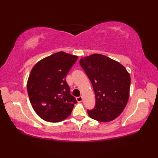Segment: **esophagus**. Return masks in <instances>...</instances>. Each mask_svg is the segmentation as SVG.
<instances>
[{
    "label": "esophagus",
    "mask_w": 158,
    "mask_h": 158,
    "mask_svg": "<svg viewBox=\"0 0 158 158\" xmlns=\"http://www.w3.org/2000/svg\"><path fill=\"white\" fill-rule=\"evenodd\" d=\"M77 102H82V100H83V97H82V96L77 97Z\"/></svg>",
    "instance_id": "esophagus-1"
}]
</instances>
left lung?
I'll return each mask as SVG.
<instances>
[{
    "label": "left lung",
    "mask_w": 158,
    "mask_h": 158,
    "mask_svg": "<svg viewBox=\"0 0 158 158\" xmlns=\"http://www.w3.org/2000/svg\"><path fill=\"white\" fill-rule=\"evenodd\" d=\"M79 64L91 81L96 105L88 113L92 119L108 122L116 119L126 106L130 96V76L125 67L104 55L84 57Z\"/></svg>",
    "instance_id": "obj_1"
}]
</instances>
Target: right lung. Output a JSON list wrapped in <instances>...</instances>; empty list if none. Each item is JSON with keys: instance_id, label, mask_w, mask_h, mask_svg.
Listing matches in <instances>:
<instances>
[{"instance_id": "add662e5", "label": "right lung", "mask_w": 158, "mask_h": 158, "mask_svg": "<svg viewBox=\"0 0 158 158\" xmlns=\"http://www.w3.org/2000/svg\"><path fill=\"white\" fill-rule=\"evenodd\" d=\"M77 58L57 52L40 60L31 70L27 82L29 99L36 113L46 122H62L77 103L70 94L66 77Z\"/></svg>"}]
</instances>
